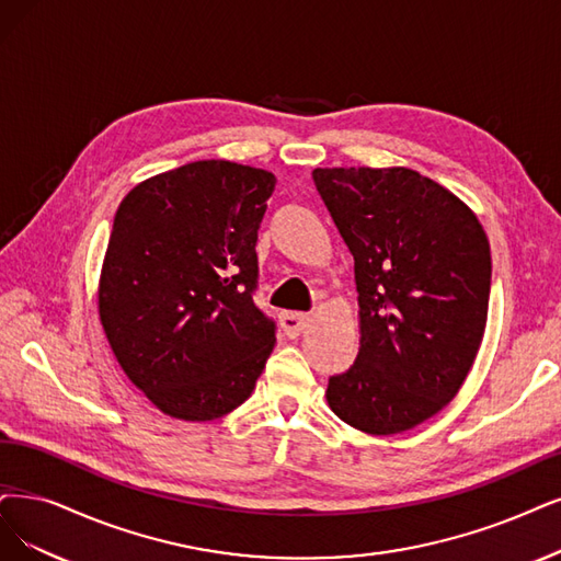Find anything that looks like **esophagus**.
I'll list each match as a JSON object with an SVG mask.
<instances>
[{
  "mask_svg": "<svg viewBox=\"0 0 561 561\" xmlns=\"http://www.w3.org/2000/svg\"><path fill=\"white\" fill-rule=\"evenodd\" d=\"M279 325L284 330V335L288 337H296L300 335L302 330L309 325V314H302V312H284L279 317Z\"/></svg>",
  "mask_w": 561,
  "mask_h": 561,
  "instance_id": "1",
  "label": "esophagus"
}]
</instances>
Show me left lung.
Instances as JSON below:
<instances>
[{"mask_svg": "<svg viewBox=\"0 0 561 561\" xmlns=\"http://www.w3.org/2000/svg\"><path fill=\"white\" fill-rule=\"evenodd\" d=\"M354 256L360 348L325 398L367 434H400L439 413L479 354L490 300V242L458 196L392 169H314Z\"/></svg>", "mask_w": 561, "mask_h": 561, "instance_id": "1", "label": "left lung"}]
</instances>
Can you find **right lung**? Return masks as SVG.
I'll list each match as a JSON object with an SVG mask.
<instances>
[{
    "instance_id": "1",
    "label": "right lung",
    "mask_w": 561,
    "mask_h": 561,
    "mask_svg": "<svg viewBox=\"0 0 561 561\" xmlns=\"http://www.w3.org/2000/svg\"><path fill=\"white\" fill-rule=\"evenodd\" d=\"M275 184L263 169L207 159L136 184L117 207L99 319L124 375L165 416H226L273 354L275 321L252 294Z\"/></svg>"
}]
</instances>
